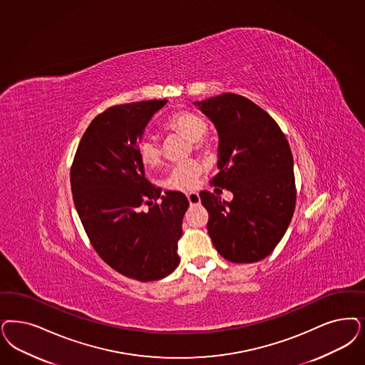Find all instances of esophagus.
I'll list each match as a JSON object with an SVG mask.
<instances>
[{
	"instance_id": "1",
	"label": "esophagus",
	"mask_w": 365,
	"mask_h": 365,
	"mask_svg": "<svg viewBox=\"0 0 365 365\" xmlns=\"http://www.w3.org/2000/svg\"><path fill=\"white\" fill-rule=\"evenodd\" d=\"M186 197H187V200H189V203L191 206L201 203V197H200L198 192H187Z\"/></svg>"
}]
</instances>
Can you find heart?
<instances>
[{
  "instance_id": "b5f03b06",
  "label": "heart",
  "mask_w": 365,
  "mask_h": 365,
  "mask_svg": "<svg viewBox=\"0 0 365 365\" xmlns=\"http://www.w3.org/2000/svg\"><path fill=\"white\" fill-rule=\"evenodd\" d=\"M167 128L178 135L192 141L195 150L207 151L209 144L205 140L207 132V124L201 115L182 110L173 114ZM138 158L141 163L148 168H156L163 162L162 147L153 136H144L138 144ZM202 164L198 160H189L175 165L165 179V187L175 191H190L198 185V178L201 175Z\"/></svg>"
}]
</instances>
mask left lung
Returning a JSON list of instances; mask_svg holds the SVG:
<instances>
[{"label":"left lung","mask_w":365,"mask_h":365,"mask_svg":"<svg viewBox=\"0 0 365 365\" xmlns=\"http://www.w3.org/2000/svg\"><path fill=\"white\" fill-rule=\"evenodd\" d=\"M194 105L218 132L220 173L212 185L233 192L230 202L200 192L214 248L232 263L259 262L275 250L295 209L289 141L269 114L242 96L224 93Z\"/></svg>","instance_id":"8db88e82"}]
</instances>
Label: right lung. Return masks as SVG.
I'll list each match as a JSON object with an SVG mask.
<instances>
[{"label":"right lung","mask_w":365,"mask_h":365,"mask_svg":"<svg viewBox=\"0 0 365 365\" xmlns=\"http://www.w3.org/2000/svg\"><path fill=\"white\" fill-rule=\"evenodd\" d=\"M165 103L141 101L98 114L82 136L70 175L93 248L117 272L140 282L159 280L179 264L178 241L189 207L179 191L160 195L138 158L145 126Z\"/></svg>","instance_id":"add662e5"}]
</instances>
